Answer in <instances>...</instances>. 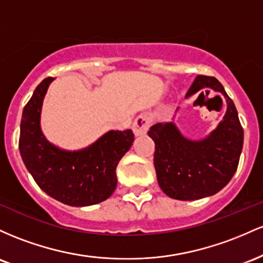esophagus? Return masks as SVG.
Instances as JSON below:
<instances>
[{
  "mask_svg": "<svg viewBox=\"0 0 263 263\" xmlns=\"http://www.w3.org/2000/svg\"><path fill=\"white\" fill-rule=\"evenodd\" d=\"M153 119L152 116L149 113H143L139 117H137V119L133 123V132L135 135H143L145 134L149 129L150 124H152Z\"/></svg>",
  "mask_w": 263,
  "mask_h": 263,
  "instance_id": "1",
  "label": "esophagus"
}]
</instances>
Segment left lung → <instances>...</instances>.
<instances>
[{
    "mask_svg": "<svg viewBox=\"0 0 263 263\" xmlns=\"http://www.w3.org/2000/svg\"><path fill=\"white\" fill-rule=\"evenodd\" d=\"M203 89L220 92L227 103L223 119L205 139H186L173 122L158 123L147 132L155 143L159 186L176 200H197L219 193L237 170L242 152L243 129L237 110L215 77L197 76L185 98Z\"/></svg>",
    "mask_w": 263,
    "mask_h": 263,
    "instance_id": "obj_1",
    "label": "left lung"
}]
</instances>
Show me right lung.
<instances>
[{
	"instance_id": "add662e5",
	"label": "right lung",
	"mask_w": 263,
	"mask_h": 263,
	"mask_svg": "<svg viewBox=\"0 0 263 263\" xmlns=\"http://www.w3.org/2000/svg\"><path fill=\"white\" fill-rule=\"evenodd\" d=\"M48 77L37 85L23 108L20 153L26 167L46 194L69 206H89L107 200L117 187V166L130 149V129L110 130L85 149L67 152L54 146L41 130V109Z\"/></svg>"
}]
</instances>
